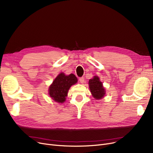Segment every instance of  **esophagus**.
<instances>
[{
	"mask_svg": "<svg viewBox=\"0 0 153 153\" xmlns=\"http://www.w3.org/2000/svg\"><path fill=\"white\" fill-rule=\"evenodd\" d=\"M79 82H81V83H84V78L83 77H80L79 79Z\"/></svg>",
	"mask_w": 153,
	"mask_h": 153,
	"instance_id": "1",
	"label": "esophagus"
}]
</instances>
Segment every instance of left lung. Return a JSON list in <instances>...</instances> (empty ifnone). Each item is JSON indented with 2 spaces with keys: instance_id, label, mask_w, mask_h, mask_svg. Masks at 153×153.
<instances>
[{
  "instance_id": "obj_1",
  "label": "left lung",
  "mask_w": 153,
  "mask_h": 153,
  "mask_svg": "<svg viewBox=\"0 0 153 153\" xmlns=\"http://www.w3.org/2000/svg\"><path fill=\"white\" fill-rule=\"evenodd\" d=\"M89 89L94 98L97 100L102 99L105 94V88L103 87L102 82L98 76H94L89 81Z\"/></svg>"
}]
</instances>
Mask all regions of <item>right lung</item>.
Segmentation results:
<instances>
[{"mask_svg": "<svg viewBox=\"0 0 153 153\" xmlns=\"http://www.w3.org/2000/svg\"><path fill=\"white\" fill-rule=\"evenodd\" d=\"M77 82V78L73 74L68 76L61 72L51 84L49 87V94L50 97L58 103L65 102L68 96V91L71 85Z\"/></svg>", "mask_w": 153, "mask_h": 153, "instance_id": "1", "label": "right lung"}]
</instances>
